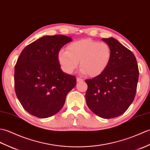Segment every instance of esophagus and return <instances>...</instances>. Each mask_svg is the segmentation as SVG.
<instances>
[{
  "mask_svg": "<svg viewBox=\"0 0 150 150\" xmlns=\"http://www.w3.org/2000/svg\"><path fill=\"white\" fill-rule=\"evenodd\" d=\"M83 81V79L82 78H79V77H77V82H81Z\"/></svg>",
  "mask_w": 150,
  "mask_h": 150,
  "instance_id": "esophagus-1",
  "label": "esophagus"
}]
</instances>
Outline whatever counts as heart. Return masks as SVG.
Returning a JSON list of instances; mask_svg holds the SVG:
<instances>
[{
	"instance_id": "1",
	"label": "heart",
	"mask_w": 150,
	"mask_h": 150,
	"mask_svg": "<svg viewBox=\"0 0 150 150\" xmlns=\"http://www.w3.org/2000/svg\"><path fill=\"white\" fill-rule=\"evenodd\" d=\"M67 50H61L58 59L64 72L71 74L80 64L83 74L95 77L104 72L112 58L110 46L106 42L85 39L71 43Z\"/></svg>"
}]
</instances>
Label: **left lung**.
I'll use <instances>...</instances> for the list:
<instances>
[{
  "label": "left lung",
  "mask_w": 150,
  "mask_h": 150,
  "mask_svg": "<svg viewBox=\"0 0 150 150\" xmlns=\"http://www.w3.org/2000/svg\"><path fill=\"white\" fill-rule=\"evenodd\" d=\"M112 49V58L105 71L92 79L85 98L91 110L99 117L110 119L126 111L135 98L139 79L135 56L114 38H102Z\"/></svg>",
  "instance_id": "1"
}]
</instances>
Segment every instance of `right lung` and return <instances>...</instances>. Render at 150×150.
I'll list each match as a JSON object with an SVG mask.
<instances>
[{
  "label": "right lung",
  "instance_id": "obj_1",
  "mask_svg": "<svg viewBox=\"0 0 150 150\" xmlns=\"http://www.w3.org/2000/svg\"><path fill=\"white\" fill-rule=\"evenodd\" d=\"M72 40L69 36H45L23 49L15 67L16 95L26 111L39 118L56 114L76 84L74 76L63 72L59 50Z\"/></svg>",
  "mask_w": 150,
  "mask_h": 150
}]
</instances>
